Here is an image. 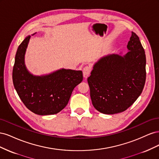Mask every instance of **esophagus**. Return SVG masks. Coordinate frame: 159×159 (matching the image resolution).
<instances>
[{"label":"esophagus","mask_w":159,"mask_h":159,"mask_svg":"<svg viewBox=\"0 0 159 159\" xmlns=\"http://www.w3.org/2000/svg\"><path fill=\"white\" fill-rule=\"evenodd\" d=\"M91 71V69L89 66H86L84 67L83 69V74H84V77L85 78H87L89 76V75L90 74Z\"/></svg>","instance_id":"1"}]
</instances>
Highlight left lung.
<instances>
[{
  "instance_id": "left-lung-1",
  "label": "left lung",
  "mask_w": 159,
  "mask_h": 159,
  "mask_svg": "<svg viewBox=\"0 0 159 159\" xmlns=\"http://www.w3.org/2000/svg\"><path fill=\"white\" fill-rule=\"evenodd\" d=\"M129 52L101 58L88 82L93 107L104 114L121 113L142 93L146 80V56L139 36L132 32Z\"/></svg>"
}]
</instances>
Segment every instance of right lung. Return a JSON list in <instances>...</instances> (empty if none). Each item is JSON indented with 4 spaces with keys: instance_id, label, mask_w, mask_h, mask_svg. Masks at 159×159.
I'll list each match as a JSON object with an SVG mask.
<instances>
[{
    "instance_id": "add662e5",
    "label": "right lung",
    "mask_w": 159,
    "mask_h": 159,
    "mask_svg": "<svg viewBox=\"0 0 159 159\" xmlns=\"http://www.w3.org/2000/svg\"><path fill=\"white\" fill-rule=\"evenodd\" d=\"M30 36L19 45L12 70L13 84L25 106L35 114L54 115L68 104L74 88L83 80L81 71L61 69L49 75L34 76L25 65Z\"/></svg>"
}]
</instances>
